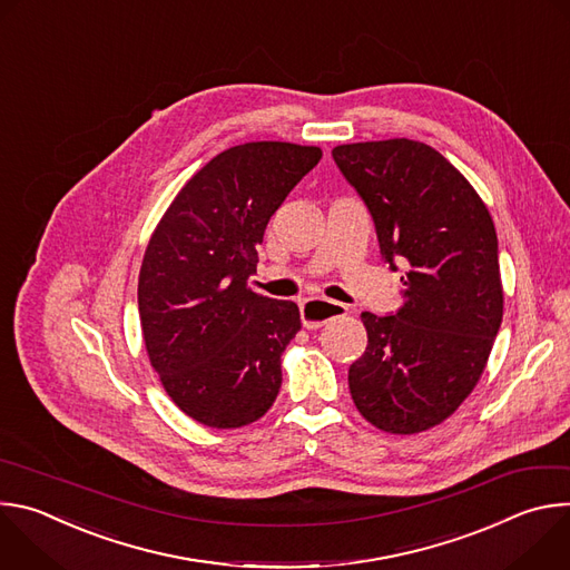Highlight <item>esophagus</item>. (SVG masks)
Returning a JSON list of instances; mask_svg holds the SVG:
<instances>
[{
	"label": "esophagus",
	"mask_w": 570,
	"mask_h": 570,
	"mask_svg": "<svg viewBox=\"0 0 570 570\" xmlns=\"http://www.w3.org/2000/svg\"><path fill=\"white\" fill-rule=\"evenodd\" d=\"M347 313V306L334 299H320V297H311L304 299L299 304V315H302V324L306 330H320L324 324L343 317Z\"/></svg>",
	"instance_id": "esophagus-1"
}]
</instances>
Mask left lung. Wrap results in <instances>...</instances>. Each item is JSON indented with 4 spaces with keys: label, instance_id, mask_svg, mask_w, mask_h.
I'll return each instance as SVG.
<instances>
[{
    "label": "left lung",
    "instance_id": "8db88e82",
    "mask_svg": "<svg viewBox=\"0 0 570 570\" xmlns=\"http://www.w3.org/2000/svg\"><path fill=\"white\" fill-rule=\"evenodd\" d=\"M332 155L372 214L383 259L405 271L399 311L361 313L367 347L350 367V392L376 429L420 433L471 394L501 330L494 220L466 178L422 141L343 144Z\"/></svg>",
    "mask_w": 570,
    "mask_h": 570
}]
</instances>
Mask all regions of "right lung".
I'll list each match as a JSON object with an SVG mask.
<instances>
[{"mask_svg":"<svg viewBox=\"0 0 570 570\" xmlns=\"http://www.w3.org/2000/svg\"><path fill=\"white\" fill-rule=\"evenodd\" d=\"M320 157L288 141L232 146L183 187L148 240L137 284L146 352L174 403L205 426L257 422L282 387L299 311L248 279L271 216Z\"/></svg>","mask_w":570,"mask_h":570,"instance_id":"right-lung-1","label":"right lung"}]
</instances>
